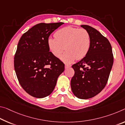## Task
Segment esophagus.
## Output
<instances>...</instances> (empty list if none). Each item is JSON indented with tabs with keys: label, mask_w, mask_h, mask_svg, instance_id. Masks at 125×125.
I'll return each mask as SVG.
<instances>
[{
	"label": "esophagus",
	"mask_w": 125,
	"mask_h": 125,
	"mask_svg": "<svg viewBox=\"0 0 125 125\" xmlns=\"http://www.w3.org/2000/svg\"><path fill=\"white\" fill-rule=\"evenodd\" d=\"M70 67H71V66H70V65L65 64V68H66V69H67V68H70Z\"/></svg>",
	"instance_id": "34e87169"
}]
</instances>
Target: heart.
Returning <instances> with one entry per match:
<instances>
[{
    "label": "heart",
    "instance_id": "1",
    "mask_svg": "<svg viewBox=\"0 0 125 125\" xmlns=\"http://www.w3.org/2000/svg\"><path fill=\"white\" fill-rule=\"evenodd\" d=\"M54 35L55 38H49L48 40L49 48L58 58L66 49L61 57L65 63H71L76 59H82L89 52L91 37L86 29L66 27L57 31Z\"/></svg>",
    "mask_w": 125,
    "mask_h": 125
}]
</instances>
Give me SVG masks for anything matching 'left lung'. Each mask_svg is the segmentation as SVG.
<instances>
[{
    "label": "left lung",
    "mask_w": 125,
    "mask_h": 125,
    "mask_svg": "<svg viewBox=\"0 0 125 125\" xmlns=\"http://www.w3.org/2000/svg\"><path fill=\"white\" fill-rule=\"evenodd\" d=\"M90 34L91 47L86 56L72 66V91L77 98L88 99L98 94L107 83L114 55L111 45L106 37L92 27L81 25Z\"/></svg>",
    "instance_id": "8db88e82"
}]
</instances>
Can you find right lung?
Listing matches in <instances>:
<instances>
[{"instance_id": "right-lung-1", "label": "right lung", "mask_w": 125, "mask_h": 125, "mask_svg": "<svg viewBox=\"0 0 125 125\" xmlns=\"http://www.w3.org/2000/svg\"><path fill=\"white\" fill-rule=\"evenodd\" d=\"M63 23L36 24L22 35L14 55L18 80L31 96L41 98L54 90L58 77L64 70L62 61L49 52L48 40Z\"/></svg>"}]
</instances>
